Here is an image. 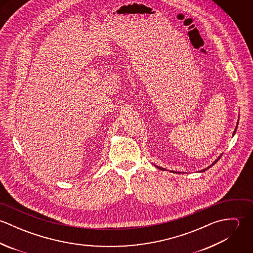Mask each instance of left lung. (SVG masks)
I'll return each mask as SVG.
<instances>
[{
    "label": "left lung",
    "mask_w": 253,
    "mask_h": 253,
    "mask_svg": "<svg viewBox=\"0 0 253 253\" xmlns=\"http://www.w3.org/2000/svg\"><path fill=\"white\" fill-rule=\"evenodd\" d=\"M238 125H239V121H238V124H237V126H236V128H235V130H234V133H233V136H234V135H235V133H236V131H237V128H238ZM221 156H222V154H221V155H220V156H219V157H218V158H217L216 160H215V161H214V162H213V163H212V164H211V166H210V167H209V168H207V169H203V170H201V171H200V172H204V171H206V170H207V169H210V168H211V167H212V166H213V165H214V164H215V163H217V162H218V160H219V159H220V158H221ZM155 166H156V165H155ZM156 167H157V168H158V169H161V170H166V169H164V168H162V167H158V166H156ZM171 172H173V171H171Z\"/></svg>",
    "instance_id": "obj_1"
}]
</instances>
